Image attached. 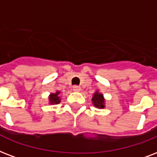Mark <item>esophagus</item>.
Segmentation results:
<instances>
[{"label":"esophagus","mask_w":157,"mask_h":157,"mask_svg":"<svg viewBox=\"0 0 157 157\" xmlns=\"http://www.w3.org/2000/svg\"><path fill=\"white\" fill-rule=\"evenodd\" d=\"M72 90H73L75 92H79L81 91V87L78 86H74L72 87Z\"/></svg>","instance_id":"esophagus-1"}]
</instances>
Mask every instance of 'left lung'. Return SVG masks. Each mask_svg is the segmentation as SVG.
<instances>
[{"mask_svg": "<svg viewBox=\"0 0 157 157\" xmlns=\"http://www.w3.org/2000/svg\"><path fill=\"white\" fill-rule=\"evenodd\" d=\"M91 100L92 104L95 108H97V109H105V99L104 97V94L102 93H100L98 90L93 94Z\"/></svg>", "mask_w": 157, "mask_h": 157, "instance_id": "left-lung-1", "label": "left lung"}]
</instances>
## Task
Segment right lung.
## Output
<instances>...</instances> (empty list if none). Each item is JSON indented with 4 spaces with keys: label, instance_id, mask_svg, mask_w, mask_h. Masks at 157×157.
Instances as JSON below:
<instances>
[{
    "label": "right lung",
    "instance_id": "add662e5",
    "mask_svg": "<svg viewBox=\"0 0 157 157\" xmlns=\"http://www.w3.org/2000/svg\"><path fill=\"white\" fill-rule=\"evenodd\" d=\"M61 102V92L56 90L54 93H51L48 95V104L49 105H57Z\"/></svg>",
    "mask_w": 157,
    "mask_h": 157
}]
</instances>
